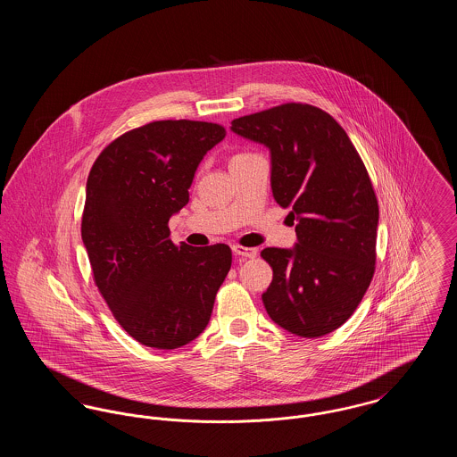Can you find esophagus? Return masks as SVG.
<instances>
[{
  "label": "esophagus",
  "mask_w": 457,
  "mask_h": 457,
  "mask_svg": "<svg viewBox=\"0 0 457 457\" xmlns=\"http://www.w3.org/2000/svg\"><path fill=\"white\" fill-rule=\"evenodd\" d=\"M233 252L239 257H245V259H255L257 253H259L257 248H248V246H239V245L233 246Z\"/></svg>",
  "instance_id": "esophagus-1"
}]
</instances>
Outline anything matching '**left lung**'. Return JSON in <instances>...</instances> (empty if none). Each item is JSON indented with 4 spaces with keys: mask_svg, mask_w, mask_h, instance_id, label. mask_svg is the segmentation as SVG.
Here are the masks:
<instances>
[{
    "mask_svg": "<svg viewBox=\"0 0 457 457\" xmlns=\"http://www.w3.org/2000/svg\"><path fill=\"white\" fill-rule=\"evenodd\" d=\"M231 131L270 153L274 200L291 209L293 248H265L269 317L300 337L343 326L375 270L378 204L348 133L326 111L289 103L241 116Z\"/></svg>",
    "mask_w": 457,
    "mask_h": 457,
    "instance_id": "1",
    "label": "left lung"
}]
</instances>
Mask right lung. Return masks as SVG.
I'll list each match as a JSON object with an SVG mask.
<instances>
[{"label": "right lung", "mask_w": 457, "mask_h": 457, "mask_svg": "<svg viewBox=\"0 0 457 457\" xmlns=\"http://www.w3.org/2000/svg\"><path fill=\"white\" fill-rule=\"evenodd\" d=\"M224 137L216 123L154 121L111 142L88 173L82 241L94 281L144 346L176 349L198 337L231 269L228 245L176 246L168 228L190 200L200 161Z\"/></svg>", "instance_id": "1"}]
</instances>
